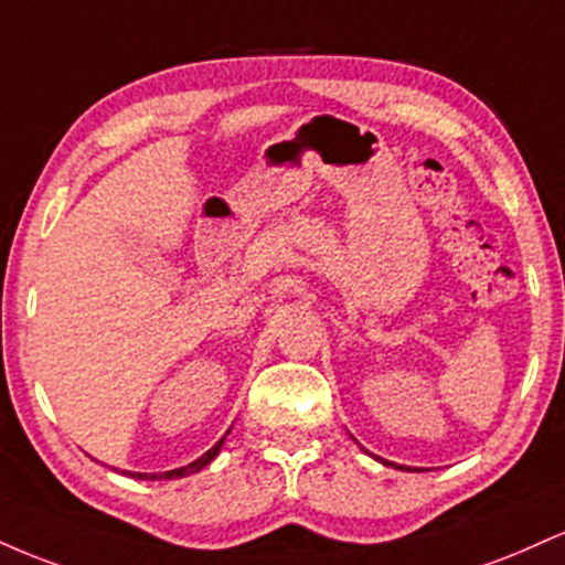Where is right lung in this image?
Listing matches in <instances>:
<instances>
[{
  "label": "right lung",
  "instance_id": "right-lung-1",
  "mask_svg": "<svg viewBox=\"0 0 565 565\" xmlns=\"http://www.w3.org/2000/svg\"><path fill=\"white\" fill-rule=\"evenodd\" d=\"M223 440H225V436L217 440L215 446H212L210 451L206 454H201L199 459H193L191 465H185V468H178V470H167V472H129V476L132 478H142V481H146V478H151V481H161V478H183V476H191V472H199L201 468H204V465H210L212 459L217 457V451H220V446H223Z\"/></svg>",
  "mask_w": 565,
  "mask_h": 565
}]
</instances>
